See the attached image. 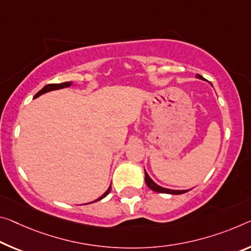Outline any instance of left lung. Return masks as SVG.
Here are the masks:
<instances>
[{"label":"left lung","mask_w":251,"mask_h":251,"mask_svg":"<svg viewBox=\"0 0 251 251\" xmlns=\"http://www.w3.org/2000/svg\"><path fill=\"white\" fill-rule=\"evenodd\" d=\"M197 77H198V78H200V79H203V80H204V78L202 77V75H198ZM145 182H146V185L149 186V188H150L151 190H153V191H155V192H158V193H168V194H182V193H185V192H188V191H186V190H182V191H181V190H170V189L162 188V186L157 185L156 183L153 182L152 178H151V177L149 176V174L146 173V171H145Z\"/></svg>","instance_id":"8db88e82"}]
</instances>
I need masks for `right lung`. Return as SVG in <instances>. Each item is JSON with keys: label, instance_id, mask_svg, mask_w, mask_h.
<instances>
[{"label": "right lung", "instance_id": "add662e5", "mask_svg": "<svg viewBox=\"0 0 251 251\" xmlns=\"http://www.w3.org/2000/svg\"><path fill=\"white\" fill-rule=\"evenodd\" d=\"M70 85H71V82H70V81L62 82V83H50V85H47V86H45V87H43V88H42L41 90L38 91V93L35 94L34 98H37V97H39V96H41L42 94H46V93H48V91L55 90V89H61V88H66V87H69ZM110 189H111V186H109L108 190H107L106 192H105L104 194H102V196H101L100 198H98L96 201L101 200V199H104L106 196H108L109 192H110ZM96 201H95V202H96ZM90 203H93V202H90Z\"/></svg>", "mask_w": 251, "mask_h": 251}]
</instances>
